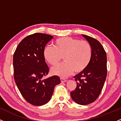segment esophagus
Listing matches in <instances>:
<instances>
[{
	"label": "esophagus",
	"instance_id": "esophagus-1",
	"mask_svg": "<svg viewBox=\"0 0 121 121\" xmlns=\"http://www.w3.org/2000/svg\"><path fill=\"white\" fill-rule=\"evenodd\" d=\"M60 80H61V81L62 82H65L66 81V80H65V79L63 78H60Z\"/></svg>",
	"mask_w": 121,
	"mask_h": 121
}]
</instances>
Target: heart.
Wrapping results in <instances>:
<instances>
[{
  "instance_id": "b5f03b06",
  "label": "heart",
  "mask_w": 121,
  "mask_h": 121,
  "mask_svg": "<svg viewBox=\"0 0 121 121\" xmlns=\"http://www.w3.org/2000/svg\"><path fill=\"white\" fill-rule=\"evenodd\" d=\"M44 59L50 65H56L61 60L64 62L53 67L51 73L66 77L73 73H81L86 69L92 57V48L85 40L70 37L57 39L54 46H47L43 51Z\"/></svg>"
}]
</instances>
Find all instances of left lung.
I'll list each match as a JSON object with an SVG mask.
<instances>
[{"mask_svg": "<svg viewBox=\"0 0 121 121\" xmlns=\"http://www.w3.org/2000/svg\"><path fill=\"white\" fill-rule=\"evenodd\" d=\"M82 35L91 45L92 57L86 69L74 77L77 86L70 92V95L75 102L86 105L96 100L102 91L107 76V57L104 47L98 40Z\"/></svg>", "mask_w": 121, "mask_h": 121, "instance_id": "obj_1", "label": "left lung"}]
</instances>
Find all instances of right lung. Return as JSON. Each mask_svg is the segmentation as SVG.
I'll return each instance as SVG.
<instances>
[{
    "mask_svg": "<svg viewBox=\"0 0 121 121\" xmlns=\"http://www.w3.org/2000/svg\"><path fill=\"white\" fill-rule=\"evenodd\" d=\"M53 37L41 33L28 36L21 41L13 54L15 83L24 99L35 106L49 102L54 87L61 82L57 76L43 79L49 72L43 51Z\"/></svg>",
    "mask_w": 121,
    "mask_h": 121,
    "instance_id": "obj_1",
    "label": "right lung"
}]
</instances>
